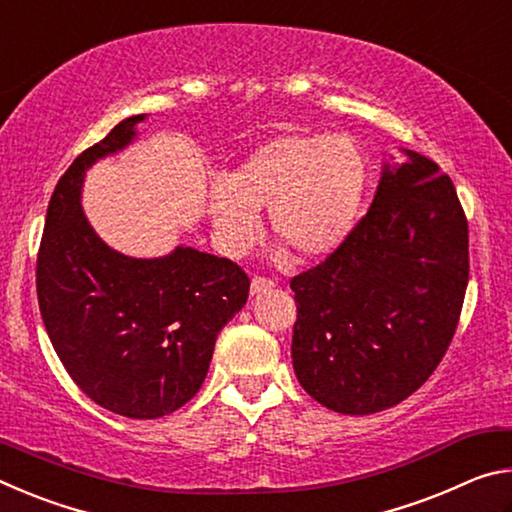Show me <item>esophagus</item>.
Segmentation results:
<instances>
[{
    "instance_id": "1",
    "label": "esophagus",
    "mask_w": 512,
    "mask_h": 512,
    "mask_svg": "<svg viewBox=\"0 0 512 512\" xmlns=\"http://www.w3.org/2000/svg\"><path fill=\"white\" fill-rule=\"evenodd\" d=\"M275 282L271 280V277H262V275H255L253 282H250V293L253 296H259V293H264L268 289H273Z\"/></svg>"
}]
</instances>
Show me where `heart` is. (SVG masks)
Here are the masks:
<instances>
[{"label": "heart", "instance_id": "heart-1", "mask_svg": "<svg viewBox=\"0 0 512 512\" xmlns=\"http://www.w3.org/2000/svg\"><path fill=\"white\" fill-rule=\"evenodd\" d=\"M366 183V155L352 137L277 135L210 185L214 239L228 257H244L262 235L257 212L268 210L273 237L296 257H325L348 237Z\"/></svg>", "mask_w": 512, "mask_h": 512}]
</instances>
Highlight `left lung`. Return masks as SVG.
<instances>
[{"label": "left lung", "mask_w": 512, "mask_h": 512, "mask_svg": "<svg viewBox=\"0 0 512 512\" xmlns=\"http://www.w3.org/2000/svg\"><path fill=\"white\" fill-rule=\"evenodd\" d=\"M341 246L291 280V357L318 404L370 415L400 404L443 361L461 318L470 237L456 187L406 151Z\"/></svg>", "instance_id": "8db88e82"}]
</instances>
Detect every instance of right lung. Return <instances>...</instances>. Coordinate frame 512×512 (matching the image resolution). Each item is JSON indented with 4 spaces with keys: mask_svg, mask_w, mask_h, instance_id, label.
I'll list each match as a JSON object with an SVG mask.
<instances>
[{
    "mask_svg": "<svg viewBox=\"0 0 512 512\" xmlns=\"http://www.w3.org/2000/svg\"><path fill=\"white\" fill-rule=\"evenodd\" d=\"M128 117L76 158L51 194L36 289L51 345L74 384L103 409L153 420L203 386L216 336L246 305L250 280L225 257L178 246L135 259L108 248L81 210L83 173L133 140Z\"/></svg>",
    "mask_w": 512,
    "mask_h": 512,
    "instance_id": "obj_1",
    "label": "right lung"
}]
</instances>
